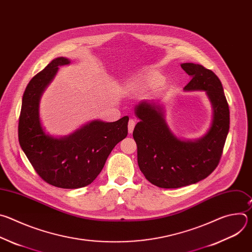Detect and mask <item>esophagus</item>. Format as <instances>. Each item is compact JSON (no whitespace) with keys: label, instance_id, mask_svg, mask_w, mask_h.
I'll list each match as a JSON object with an SVG mask.
<instances>
[{"label":"esophagus","instance_id":"34e87169","mask_svg":"<svg viewBox=\"0 0 252 252\" xmlns=\"http://www.w3.org/2000/svg\"><path fill=\"white\" fill-rule=\"evenodd\" d=\"M134 126H135V121L134 120H129V122H128V133H132Z\"/></svg>","mask_w":252,"mask_h":252}]
</instances>
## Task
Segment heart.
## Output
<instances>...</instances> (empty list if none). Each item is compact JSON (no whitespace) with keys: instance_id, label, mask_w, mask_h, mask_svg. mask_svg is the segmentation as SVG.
<instances>
[{"instance_id":"heart-1","label":"heart","mask_w":252,"mask_h":252,"mask_svg":"<svg viewBox=\"0 0 252 252\" xmlns=\"http://www.w3.org/2000/svg\"><path fill=\"white\" fill-rule=\"evenodd\" d=\"M161 81L162 77L158 73H157V71H148V73L143 74L138 78L132 79L128 83V86L131 90L140 91L158 86L161 83Z\"/></svg>"}]
</instances>
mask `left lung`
<instances>
[{
  "instance_id": "left-lung-1",
  "label": "left lung",
  "mask_w": 252,
  "mask_h": 252,
  "mask_svg": "<svg viewBox=\"0 0 252 252\" xmlns=\"http://www.w3.org/2000/svg\"><path fill=\"white\" fill-rule=\"evenodd\" d=\"M192 77L186 92H205L211 106V125L196 139L177 137L165 122L164 107L141 100L134 107L139 122L132 135L137 146V163L148 181L161 189H178L196 184L218 166L229 130V107L221 82L201 64H181Z\"/></svg>"
}]
</instances>
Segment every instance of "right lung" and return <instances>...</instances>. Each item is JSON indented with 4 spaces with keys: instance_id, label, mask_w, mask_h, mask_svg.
I'll use <instances>...</instances> for the list:
<instances>
[{
    "instance_id": "add662e5",
    "label": "right lung",
    "mask_w": 252,
    "mask_h": 252,
    "mask_svg": "<svg viewBox=\"0 0 252 252\" xmlns=\"http://www.w3.org/2000/svg\"><path fill=\"white\" fill-rule=\"evenodd\" d=\"M69 63L66 58H57L28 84L22 99L19 141L45 182L73 189L87 187L96 178L113 149L127 135L128 117L114 123L94 120L65 136L47 133L40 119L41 97L59 66Z\"/></svg>"
}]
</instances>
